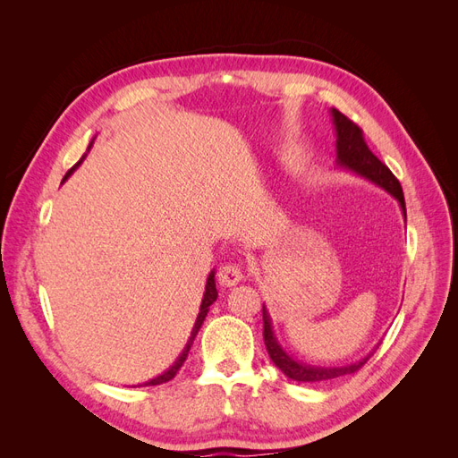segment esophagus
Returning <instances> with one entry per match:
<instances>
[{"label":"esophagus","mask_w":458,"mask_h":458,"mask_svg":"<svg viewBox=\"0 0 458 458\" xmlns=\"http://www.w3.org/2000/svg\"><path fill=\"white\" fill-rule=\"evenodd\" d=\"M217 281L221 286H234L242 281V266L241 263H225V266L219 267Z\"/></svg>","instance_id":"obj_1"}]
</instances>
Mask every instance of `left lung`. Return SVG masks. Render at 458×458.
Here are the masks:
<instances>
[{
	"label": "left lung",
	"instance_id": "1",
	"mask_svg": "<svg viewBox=\"0 0 458 458\" xmlns=\"http://www.w3.org/2000/svg\"><path fill=\"white\" fill-rule=\"evenodd\" d=\"M330 114L336 128V164L340 168L352 170L359 175H363L365 179H369V182L377 183L378 187L390 192L392 197L397 199L407 221L403 189H401L397 177L390 172V168L372 155V150L365 143L363 130L348 116H344L336 108H332ZM261 311H263V342H266L271 361L275 363V367H279L288 378H293L296 382H327L332 378H340L344 374H353L361 369L367 363V359L370 357L367 355L365 359H361V361L345 365V367H311L306 363H300L296 359L290 357L281 348L279 342H276L267 308L263 306Z\"/></svg>",
	"mask_w": 458,
	"mask_h": 458
}]
</instances>
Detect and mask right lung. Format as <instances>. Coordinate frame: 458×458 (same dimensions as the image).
Returning a JSON list of instances; mask_svg holds the SVG:
<instances>
[{"label": "right lung", "mask_w": 458, "mask_h": 458, "mask_svg": "<svg viewBox=\"0 0 458 458\" xmlns=\"http://www.w3.org/2000/svg\"><path fill=\"white\" fill-rule=\"evenodd\" d=\"M91 145H93V141L89 143V147H88V150H86V155L81 157L71 170L66 172V175H64V179L63 182H66L68 177H71V174L78 168V165L84 162V158L88 157V152H89V148H91ZM216 298H217V288H216V271H212L210 275H208V281H206V290H204V298H202V303H200V311H199V317H197V323H195V327H192V332H191V338H189V342H187V345L183 348V352H182V355H179L177 359H175V363L165 370V372H162L160 377H157V378H152V380H148V382H145V384H140V386H158V384H164V382H170L175 374H177V370L182 369V365L185 363V359H187V355H189V350H191V345H192V340H195V336L199 335V330H200V327H202V323H204V318H206V315H208V310H210V306L212 303L216 301Z\"/></svg>", "instance_id": "add662e5"}]
</instances>
